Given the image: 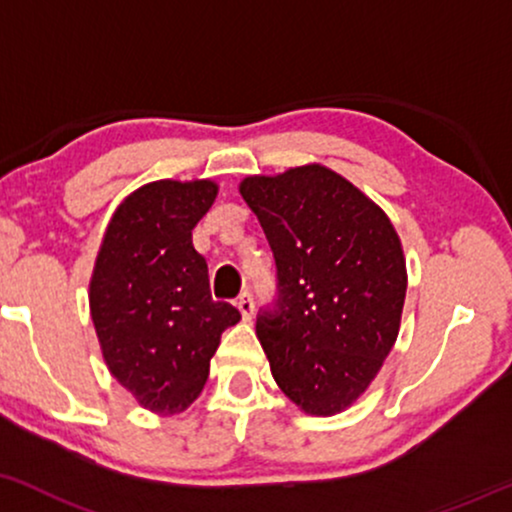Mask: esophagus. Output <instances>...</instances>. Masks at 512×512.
Wrapping results in <instances>:
<instances>
[{
	"mask_svg": "<svg viewBox=\"0 0 512 512\" xmlns=\"http://www.w3.org/2000/svg\"><path fill=\"white\" fill-rule=\"evenodd\" d=\"M236 307H238V310H240V315H243L245 322H250L252 315H255V303H252V295H250L248 291L238 295V300H236Z\"/></svg>",
	"mask_w": 512,
	"mask_h": 512,
	"instance_id": "34e87169",
	"label": "esophagus"
}]
</instances>
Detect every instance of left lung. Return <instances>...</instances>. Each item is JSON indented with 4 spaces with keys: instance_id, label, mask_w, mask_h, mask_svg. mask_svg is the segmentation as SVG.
Masks as SVG:
<instances>
[{
    "instance_id": "obj_1",
    "label": "left lung",
    "mask_w": 512,
    "mask_h": 512,
    "mask_svg": "<svg viewBox=\"0 0 512 512\" xmlns=\"http://www.w3.org/2000/svg\"><path fill=\"white\" fill-rule=\"evenodd\" d=\"M240 195L276 262L274 305L257 315L269 367L307 415L346 410L398 338L405 257L384 209L322 164L248 176Z\"/></svg>"
}]
</instances>
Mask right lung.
Wrapping results in <instances>:
<instances>
[{"label": "right lung", "instance_id": "obj_1", "mask_svg": "<svg viewBox=\"0 0 512 512\" xmlns=\"http://www.w3.org/2000/svg\"><path fill=\"white\" fill-rule=\"evenodd\" d=\"M214 181H155L116 207L90 279V315L109 372L140 405L183 412L200 396L219 338L240 312L209 293L193 229Z\"/></svg>", "mask_w": 512, "mask_h": 512}]
</instances>
